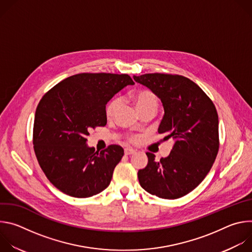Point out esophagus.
Here are the masks:
<instances>
[{
  "instance_id": "obj_1",
  "label": "esophagus",
  "mask_w": 252,
  "mask_h": 252,
  "mask_svg": "<svg viewBox=\"0 0 252 252\" xmlns=\"http://www.w3.org/2000/svg\"><path fill=\"white\" fill-rule=\"evenodd\" d=\"M134 153H135V151H134V150H132V149H129V148H126V149H125V154H126V156L132 155V154H134Z\"/></svg>"
}]
</instances>
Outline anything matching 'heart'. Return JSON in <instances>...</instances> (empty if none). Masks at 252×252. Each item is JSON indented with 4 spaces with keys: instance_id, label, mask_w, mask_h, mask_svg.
Returning a JSON list of instances; mask_svg holds the SVG:
<instances>
[{
    "instance_id": "heart-1",
    "label": "heart",
    "mask_w": 252,
    "mask_h": 252,
    "mask_svg": "<svg viewBox=\"0 0 252 252\" xmlns=\"http://www.w3.org/2000/svg\"><path fill=\"white\" fill-rule=\"evenodd\" d=\"M133 100L135 102V105H136L138 111H141L142 109H145V107H148L151 105L158 106V96L151 91H140V92L136 93L133 95ZM121 104H122L121 97L117 96V97L112 98L109 102H107V104L105 106V117L107 119L115 118L120 109ZM129 140L136 141L137 136L132 135L129 137Z\"/></svg>"
}]
</instances>
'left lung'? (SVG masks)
<instances>
[{"label": "left lung", "instance_id": "8db88e82", "mask_svg": "<svg viewBox=\"0 0 252 252\" xmlns=\"http://www.w3.org/2000/svg\"><path fill=\"white\" fill-rule=\"evenodd\" d=\"M149 88L163 105L158 133L174 145L168 157L149 162L137 172L141 188L153 195L176 199L192 191L209 172L220 149L219 115L212 100L189 79L169 74L133 76Z\"/></svg>", "mask_w": 252, "mask_h": 252}]
</instances>
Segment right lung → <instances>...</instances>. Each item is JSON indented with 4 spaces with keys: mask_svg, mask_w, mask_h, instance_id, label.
<instances>
[{
    "mask_svg": "<svg viewBox=\"0 0 252 252\" xmlns=\"http://www.w3.org/2000/svg\"><path fill=\"white\" fill-rule=\"evenodd\" d=\"M127 85L128 75L83 73L60 82L35 110L32 143L41 168L62 192L86 198L110 186L124 149L111 145L100 153L87 146L92 128L106 125L105 104Z\"/></svg>",
    "mask_w": 252,
    "mask_h": 252,
    "instance_id": "right-lung-1",
    "label": "right lung"
}]
</instances>
